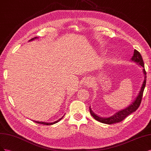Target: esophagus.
I'll use <instances>...</instances> for the list:
<instances>
[{
	"mask_svg": "<svg viewBox=\"0 0 151 151\" xmlns=\"http://www.w3.org/2000/svg\"><path fill=\"white\" fill-rule=\"evenodd\" d=\"M91 82L90 81H85V85H86V86H90V85H91Z\"/></svg>",
	"mask_w": 151,
	"mask_h": 151,
	"instance_id": "obj_1",
	"label": "esophagus"
}]
</instances>
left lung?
Returning a JSON list of instances; mask_svg holds the SVG:
<instances>
[{"instance_id": "left-lung-1", "label": "left lung", "mask_w": 151, "mask_h": 151, "mask_svg": "<svg viewBox=\"0 0 151 151\" xmlns=\"http://www.w3.org/2000/svg\"><path fill=\"white\" fill-rule=\"evenodd\" d=\"M131 60L135 63H137L139 65H140L143 68V73L145 76L143 84L142 85V87H141L138 96L136 97L135 100H134V101L132 102V104H130L127 108L117 111V112L115 113L114 115L109 116V117H100V116L93 113V111L91 110L90 106V112L91 115L95 120L100 122L106 124H113L115 123L120 122L124 120V119L127 117L129 115L133 113L136 110H137V109L139 107V106L141 104V101H142L143 92L145 88V84H146V71H145L144 68V63L142 60V56H141L140 52L136 50H134V55L132 57V58H131Z\"/></svg>"}]
</instances>
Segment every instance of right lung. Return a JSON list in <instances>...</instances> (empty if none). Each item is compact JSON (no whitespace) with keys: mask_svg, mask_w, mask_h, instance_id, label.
<instances>
[{"mask_svg":"<svg viewBox=\"0 0 151 151\" xmlns=\"http://www.w3.org/2000/svg\"><path fill=\"white\" fill-rule=\"evenodd\" d=\"M36 38H37V37H34V38L31 39V40H30L29 41H33L34 40H35V39H36ZM62 118H63V117H61L60 119L58 120L57 121H55V122H52V123H50V122H49V123H47V122H38V121H35V120H34V122H35L37 123V124H44V125H52V124H56V123L58 122H59L60 120H61V119H62Z\"/></svg>","mask_w":151,"mask_h":151,"instance_id":"1","label":"right lung"}]
</instances>
